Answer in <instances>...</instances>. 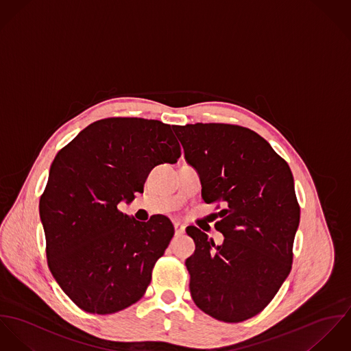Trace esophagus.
I'll return each instance as SVG.
<instances>
[{
	"label": "esophagus",
	"mask_w": 351,
	"mask_h": 351,
	"mask_svg": "<svg viewBox=\"0 0 351 351\" xmlns=\"http://www.w3.org/2000/svg\"><path fill=\"white\" fill-rule=\"evenodd\" d=\"M173 226H175V234H176L178 237L183 235L184 232H186V226H184L183 223H180V222H175Z\"/></svg>",
	"instance_id": "esophagus-1"
}]
</instances>
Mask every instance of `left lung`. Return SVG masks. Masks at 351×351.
I'll return each mask as SVG.
<instances>
[{
    "mask_svg": "<svg viewBox=\"0 0 351 351\" xmlns=\"http://www.w3.org/2000/svg\"><path fill=\"white\" fill-rule=\"evenodd\" d=\"M172 128L200 176L204 202L225 204L215 223L222 245L187 229L195 242L186 260L193 300L218 320L243 322L271 303L292 268L300 206L291 168L247 128L200 122Z\"/></svg>",
    "mask_w": 351,
    "mask_h": 351,
    "instance_id": "obj_1",
    "label": "left lung"
}]
</instances>
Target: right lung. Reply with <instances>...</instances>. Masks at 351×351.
Here are the masks:
<instances>
[{
    "label": "right lung",
    "instance_id": "obj_1",
    "mask_svg": "<svg viewBox=\"0 0 351 351\" xmlns=\"http://www.w3.org/2000/svg\"><path fill=\"white\" fill-rule=\"evenodd\" d=\"M180 155L171 125L112 117L84 128L53 158L39 207L47 263L80 310L114 313L144 296L173 226L164 217L132 221L117 204Z\"/></svg>",
    "mask_w": 351,
    "mask_h": 351
}]
</instances>
